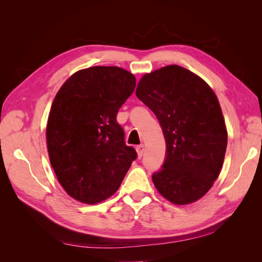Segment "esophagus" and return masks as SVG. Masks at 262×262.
Returning <instances> with one entry per match:
<instances>
[{
  "label": "esophagus",
  "instance_id": "34e87169",
  "mask_svg": "<svg viewBox=\"0 0 262 262\" xmlns=\"http://www.w3.org/2000/svg\"><path fill=\"white\" fill-rule=\"evenodd\" d=\"M136 149H137V153H138V157L139 158H141L142 156H143V153H144V145L143 144L137 146Z\"/></svg>",
  "mask_w": 262,
  "mask_h": 262
}]
</instances>
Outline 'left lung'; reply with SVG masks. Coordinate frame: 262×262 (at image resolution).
<instances>
[{"mask_svg": "<svg viewBox=\"0 0 262 262\" xmlns=\"http://www.w3.org/2000/svg\"><path fill=\"white\" fill-rule=\"evenodd\" d=\"M136 94L157 117L166 141L165 163L152 176L157 191L177 205L201 199L220 175L227 146L215 93L173 64L144 74Z\"/></svg>", "mask_w": 262, "mask_h": 262, "instance_id": "obj_1", "label": "left lung"}]
</instances>
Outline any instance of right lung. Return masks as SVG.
I'll list each match as a JSON object with an SVG mask.
<instances>
[{
  "instance_id": "obj_1",
  "label": "right lung",
  "mask_w": 262,
  "mask_h": 262,
  "mask_svg": "<svg viewBox=\"0 0 262 262\" xmlns=\"http://www.w3.org/2000/svg\"><path fill=\"white\" fill-rule=\"evenodd\" d=\"M118 67H92L71 75L55 95L46 128L50 163L73 199L99 203L120 187L137 152L124 143L117 114L136 89Z\"/></svg>"
}]
</instances>
